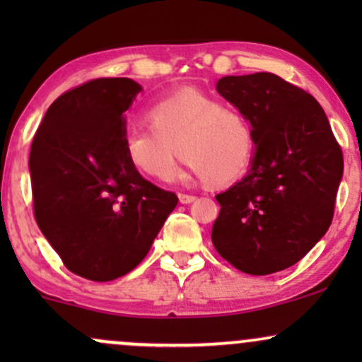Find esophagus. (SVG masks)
Instances as JSON below:
<instances>
[{"mask_svg":"<svg viewBox=\"0 0 362 362\" xmlns=\"http://www.w3.org/2000/svg\"><path fill=\"white\" fill-rule=\"evenodd\" d=\"M195 195H189V194H178V201H180V204H190V202L195 201Z\"/></svg>","mask_w":362,"mask_h":362,"instance_id":"1","label":"esophagus"}]
</instances>
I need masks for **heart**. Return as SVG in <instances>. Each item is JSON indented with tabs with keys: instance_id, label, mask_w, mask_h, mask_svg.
<instances>
[{
	"instance_id": "heart-1",
	"label": "heart",
	"mask_w": 362,
	"mask_h": 362,
	"mask_svg": "<svg viewBox=\"0 0 362 362\" xmlns=\"http://www.w3.org/2000/svg\"><path fill=\"white\" fill-rule=\"evenodd\" d=\"M149 129H132L124 155L141 175L168 182L175 172L177 149L190 173L209 185H230L245 175L255 153L253 127L240 110L197 90H180L153 103Z\"/></svg>"
}]
</instances>
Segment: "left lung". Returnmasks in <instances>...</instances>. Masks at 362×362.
<instances>
[{
    "instance_id": "left-lung-1",
    "label": "left lung",
    "mask_w": 362,
    "mask_h": 362,
    "mask_svg": "<svg viewBox=\"0 0 362 362\" xmlns=\"http://www.w3.org/2000/svg\"><path fill=\"white\" fill-rule=\"evenodd\" d=\"M216 90L250 120L252 167L216 195L214 248L252 276L284 271L327 233L344 156L320 103L272 73L224 76Z\"/></svg>"
}]
</instances>
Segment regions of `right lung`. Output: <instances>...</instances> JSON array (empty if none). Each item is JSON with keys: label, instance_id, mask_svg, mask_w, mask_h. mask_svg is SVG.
<instances>
[{"label": "right lung", "instance_id": "add662e5", "mask_svg": "<svg viewBox=\"0 0 362 362\" xmlns=\"http://www.w3.org/2000/svg\"><path fill=\"white\" fill-rule=\"evenodd\" d=\"M139 91L129 78L83 83L54 100L32 141L35 221L66 269L90 281L139 265L178 202L124 155L122 114Z\"/></svg>", "mask_w": 362, "mask_h": 362}]
</instances>
